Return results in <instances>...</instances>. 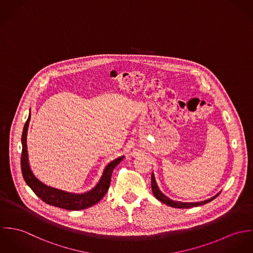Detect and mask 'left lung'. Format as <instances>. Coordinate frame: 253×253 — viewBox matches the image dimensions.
<instances>
[{
  "label": "left lung",
  "mask_w": 253,
  "mask_h": 253,
  "mask_svg": "<svg viewBox=\"0 0 253 253\" xmlns=\"http://www.w3.org/2000/svg\"><path fill=\"white\" fill-rule=\"evenodd\" d=\"M151 189H152V192H153L154 197H155L156 199H158L160 202L164 203L165 205L169 206V207H171V208H178V209H188V208H193V207L202 206V205H205V204H207V203H210L211 201H212L213 199H215L216 197L219 195V193H218V194H216L215 196H213L212 198H211V199H208V200L202 201V202H196V203H183V202H178V201L170 200L169 197L164 195V194L160 191V189H159V187H158V185H157V183H156V180H155V177H154L153 172H152V174H151Z\"/></svg>",
  "instance_id": "1"
}]
</instances>
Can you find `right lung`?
<instances>
[{
    "mask_svg": "<svg viewBox=\"0 0 253 253\" xmlns=\"http://www.w3.org/2000/svg\"><path fill=\"white\" fill-rule=\"evenodd\" d=\"M30 118H31V114H29L28 119L24 125L22 137H21V142H22L21 170H22L24 180L28 184L29 187L35 192L37 196L41 198L46 204L61 208V209L69 210V211L84 210L97 204L103 197L106 195L107 191L109 190L113 169L123 160L124 156H120L112 161L111 163H109L108 166L104 169L103 175L100 178L97 185L88 192H85L83 194L70 193L67 191H63L57 188L47 186L46 184L42 183L41 180H39L35 176L29 165L26 140H27V131H28Z\"/></svg>",
    "mask_w": 253,
    "mask_h": 253,
    "instance_id": "add662e5",
    "label": "right lung"
}]
</instances>
